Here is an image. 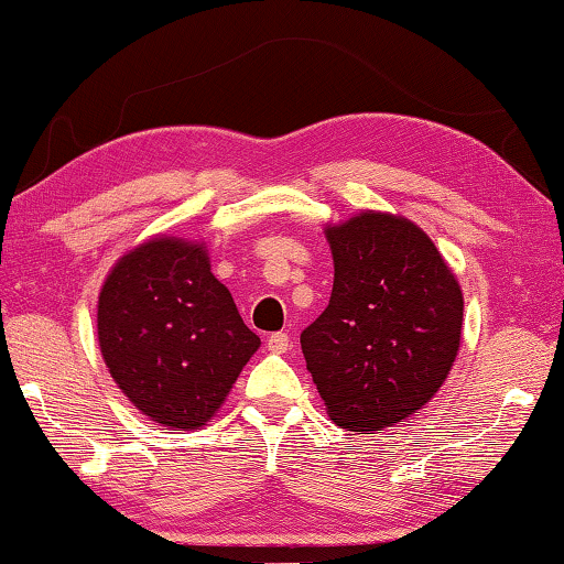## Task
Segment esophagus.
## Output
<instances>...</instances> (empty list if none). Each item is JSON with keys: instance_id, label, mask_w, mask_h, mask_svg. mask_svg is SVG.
Returning <instances> with one entry per match:
<instances>
[{"instance_id": "1", "label": "esophagus", "mask_w": 564, "mask_h": 564, "mask_svg": "<svg viewBox=\"0 0 564 564\" xmlns=\"http://www.w3.org/2000/svg\"><path fill=\"white\" fill-rule=\"evenodd\" d=\"M265 348H269L271 352H285L291 348L289 333H271L269 340H265Z\"/></svg>"}]
</instances>
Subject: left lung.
<instances>
[{
  "label": "left lung",
  "instance_id": "left-lung-1",
  "mask_svg": "<svg viewBox=\"0 0 564 564\" xmlns=\"http://www.w3.org/2000/svg\"><path fill=\"white\" fill-rule=\"evenodd\" d=\"M326 236L333 293L301 348L333 423L373 433L441 390L460 348L463 293L408 218L366 212Z\"/></svg>",
  "mask_w": 564,
  "mask_h": 564
}]
</instances>
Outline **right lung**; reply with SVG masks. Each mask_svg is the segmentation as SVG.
<instances>
[{
	"mask_svg": "<svg viewBox=\"0 0 564 564\" xmlns=\"http://www.w3.org/2000/svg\"><path fill=\"white\" fill-rule=\"evenodd\" d=\"M99 346L141 413L194 431L228 395L261 338L238 316L204 246L151 238L113 265L99 295Z\"/></svg>",
	"mask_w": 564,
	"mask_h": 564,
	"instance_id": "1",
	"label": "right lung"
}]
</instances>
